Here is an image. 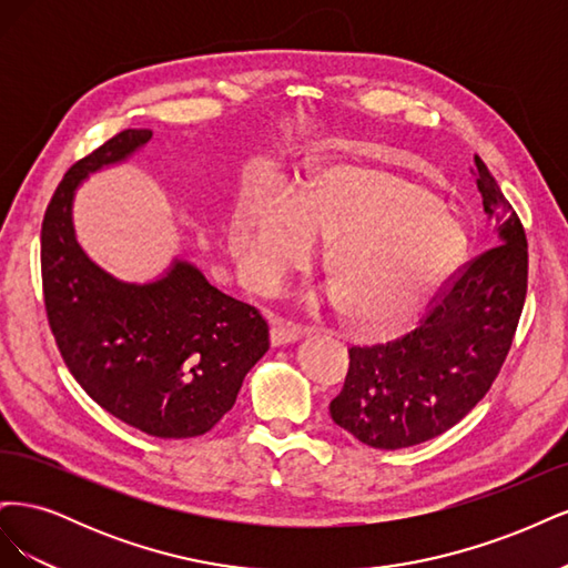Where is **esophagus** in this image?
<instances>
[{"instance_id": "34e87169", "label": "esophagus", "mask_w": 568, "mask_h": 568, "mask_svg": "<svg viewBox=\"0 0 568 568\" xmlns=\"http://www.w3.org/2000/svg\"><path fill=\"white\" fill-rule=\"evenodd\" d=\"M303 334H305L303 326L284 322V320H274L272 322V329H270L272 346H286V343L298 341Z\"/></svg>"}]
</instances>
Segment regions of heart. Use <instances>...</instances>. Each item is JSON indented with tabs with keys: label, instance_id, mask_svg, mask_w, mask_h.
Listing matches in <instances>:
<instances>
[{
	"label": "heart",
	"instance_id": "heart-1",
	"mask_svg": "<svg viewBox=\"0 0 568 568\" xmlns=\"http://www.w3.org/2000/svg\"><path fill=\"white\" fill-rule=\"evenodd\" d=\"M311 236L329 239L324 274L343 313L367 332L390 329L419 307L464 244L424 184L363 165L322 168L294 203L244 201L232 222L234 253L265 288L305 261Z\"/></svg>",
	"mask_w": 568,
	"mask_h": 568
}]
</instances>
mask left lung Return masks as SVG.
Wrapping results in <instances>:
<instances>
[{"label":"left lung","instance_id":"8db88e82","mask_svg":"<svg viewBox=\"0 0 568 568\" xmlns=\"http://www.w3.org/2000/svg\"><path fill=\"white\" fill-rule=\"evenodd\" d=\"M490 246L457 267L405 336L348 348L336 426L379 450L432 440L467 417L500 374L528 286V242L517 211L476 156Z\"/></svg>","mask_w":568,"mask_h":568}]
</instances>
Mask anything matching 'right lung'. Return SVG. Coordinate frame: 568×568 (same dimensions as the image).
<instances>
[{
  "label": "right lung",
  "instance_id": "right-lung-1",
  "mask_svg": "<svg viewBox=\"0 0 568 568\" xmlns=\"http://www.w3.org/2000/svg\"><path fill=\"white\" fill-rule=\"evenodd\" d=\"M149 140L151 130H123L63 175L42 220L44 311L65 367L97 405L149 436L194 438L232 409L270 348V326L194 265L178 261L159 282L123 284L78 246V184Z\"/></svg>",
  "mask_w": 568,
  "mask_h": 568
}]
</instances>
